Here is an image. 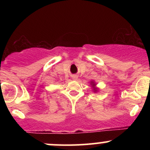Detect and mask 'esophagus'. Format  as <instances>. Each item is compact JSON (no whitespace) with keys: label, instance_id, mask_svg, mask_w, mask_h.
Masks as SVG:
<instances>
[{"label":"esophagus","instance_id":"esophagus-1","mask_svg":"<svg viewBox=\"0 0 150 150\" xmlns=\"http://www.w3.org/2000/svg\"><path fill=\"white\" fill-rule=\"evenodd\" d=\"M77 75H74L73 77V80H77Z\"/></svg>","mask_w":150,"mask_h":150}]
</instances>
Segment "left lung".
<instances>
[{
    "mask_svg": "<svg viewBox=\"0 0 150 150\" xmlns=\"http://www.w3.org/2000/svg\"><path fill=\"white\" fill-rule=\"evenodd\" d=\"M92 85H93V86H94V85H95V84H94V82H92ZM94 92H97V88H94Z\"/></svg>",
    "mask_w": 150,
    "mask_h": 150,
    "instance_id": "obj_1",
    "label": "left lung"
}]
</instances>
